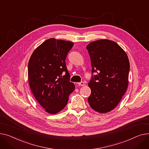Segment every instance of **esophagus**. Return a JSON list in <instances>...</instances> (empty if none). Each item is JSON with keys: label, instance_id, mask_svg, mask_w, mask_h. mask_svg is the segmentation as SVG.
<instances>
[{"label": "esophagus", "instance_id": "obj_1", "mask_svg": "<svg viewBox=\"0 0 149 149\" xmlns=\"http://www.w3.org/2000/svg\"><path fill=\"white\" fill-rule=\"evenodd\" d=\"M79 86H84L85 85V83L84 82H80L78 83Z\"/></svg>", "mask_w": 149, "mask_h": 149}]
</instances>
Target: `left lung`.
<instances>
[{"instance_id": "obj_1", "label": "left lung", "mask_w": 149, "mask_h": 149, "mask_svg": "<svg viewBox=\"0 0 149 149\" xmlns=\"http://www.w3.org/2000/svg\"><path fill=\"white\" fill-rule=\"evenodd\" d=\"M86 48L92 66L89 104L95 111L108 112L117 106L127 88L128 57L117 43L109 40L91 42Z\"/></svg>"}]
</instances>
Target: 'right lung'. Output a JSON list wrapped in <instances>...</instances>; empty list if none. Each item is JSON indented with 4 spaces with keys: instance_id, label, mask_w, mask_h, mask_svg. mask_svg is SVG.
I'll list each match as a JSON object with an SVG mask.
<instances>
[{
    "instance_id": "right-lung-1",
    "label": "right lung",
    "mask_w": 149,
    "mask_h": 149,
    "mask_svg": "<svg viewBox=\"0 0 149 149\" xmlns=\"http://www.w3.org/2000/svg\"><path fill=\"white\" fill-rule=\"evenodd\" d=\"M73 45L68 41L48 39L34 50L29 61L31 91L40 105L52 114L64 109L74 90L65 64Z\"/></svg>"
}]
</instances>
